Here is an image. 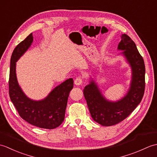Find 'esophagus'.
<instances>
[{
  "label": "esophagus",
  "mask_w": 157,
  "mask_h": 157,
  "mask_svg": "<svg viewBox=\"0 0 157 157\" xmlns=\"http://www.w3.org/2000/svg\"><path fill=\"white\" fill-rule=\"evenodd\" d=\"M82 82H83V78H82V77H78V78H75L74 83H75V85L79 86V85L82 84Z\"/></svg>",
  "instance_id": "34e87169"
}]
</instances>
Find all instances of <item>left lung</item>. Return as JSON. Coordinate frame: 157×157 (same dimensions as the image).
<instances>
[{
	"label": "left lung",
	"instance_id": "obj_1",
	"mask_svg": "<svg viewBox=\"0 0 157 157\" xmlns=\"http://www.w3.org/2000/svg\"><path fill=\"white\" fill-rule=\"evenodd\" d=\"M118 48L123 50V54L133 71L131 88L125 97L115 102L106 101L93 82L84 89V97L92 119L103 126L117 124L128 117L140 104L144 94V61L134 42L129 36L123 34Z\"/></svg>",
	"mask_w": 157,
	"mask_h": 157
}]
</instances>
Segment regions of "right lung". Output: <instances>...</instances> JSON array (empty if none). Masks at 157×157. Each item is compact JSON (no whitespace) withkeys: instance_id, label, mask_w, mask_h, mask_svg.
I'll use <instances>...</instances> for the list:
<instances>
[{"instance_id":"add662e5","label":"right lung","mask_w":157,"mask_h":157,"mask_svg":"<svg viewBox=\"0 0 157 157\" xmlns=\"http://www.w3.org/2000/svg\"><path fill=\"white\" fill-rule=\"evenodd\" d=\"M32 33L15 48L10 65L9 94L19 115L30 124L40 128L55 129L63 123L70 91L73 88L72 78L67 79L50 93L44 100L34 101L29 99L20 88L15 73L16 61L30 46Z\"/></svg>"}]
</instances>
